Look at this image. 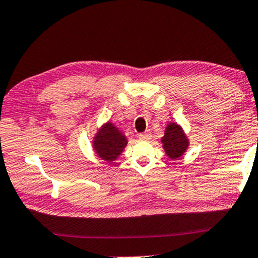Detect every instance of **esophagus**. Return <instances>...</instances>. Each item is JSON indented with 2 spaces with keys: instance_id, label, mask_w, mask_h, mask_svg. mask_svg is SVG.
Here are the masks:
<instances>
[{
  "instance_id": "esophagus-1",
  "label": "esophagus",
  "mask_w": 258,
  "mask_h": 258,
  "mask_svg": "<svg viewBox=\"0 0 258 258\" xmlns=\"http://www.w3.org/2000/svg\"><path fill=\"white\" fill-rule=\"evenodd\" d=\"M151 137H152V135H151L150 131H146V132L140 133V135H138V138L142 139V140H149V139H151Z\"/></svg>"
}]
</instances>
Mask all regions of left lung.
I'll use <instances>...</instances> for the list:
<instances>
[{
  "mask_svg": "<svg viewBox=\"0 0 258 258\" xmlns=\"http://www.w3.org/2000/svg\"><path fill=\"white\" fill-rule=\"evenodd\" d=\"M161 144L171 159H178L185 153L188 147V139L185 136L183 128L176 122L167 123L165 128L164 137L161 138Z\"/></svg>",
  "mask_w": 258,
  "mask_h": 258,
  "instance_id": "8db88e82",
  "label": "left lung"
}]
</instances>
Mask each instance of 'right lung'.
I'll return each instance as SVG.
<instances>
[{
    "mask_svg": "<svg viewBox=\"0 0 258 258\" xmlns=\"http://www.w3.org/2000/svg\"><path fill=\"white\" fill-rule=\"evenodd\" d=\"M127 145L123 133L116 128L114 123L106 122L98 130L93 140V150L102 160L112 163L122 153Z\"/></svg>",
    "mask_w": 258,
    "mask_h": 258,
    "instance_id": "add662e5",
    "label": "right lung"
}]
</instances>
